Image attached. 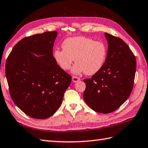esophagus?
<instances>
[{
    "mask_svg": "<svg viewBox=\"0 0 148 148\" xmlns=\"http://www.w3.org/2000/svg\"><path fill=\"white\" fill-rule=\"evenodd\" d=\"M80 80V78L78 77L77 76H72V82H79V81Z\"/></svg>",
    "mask_w": 148,
    "mask_h": 148,
    "instance_id": "34e87169",
    "label": "esophagus"
}]
</instances>
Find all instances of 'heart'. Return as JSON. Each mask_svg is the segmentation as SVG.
Masks as SVG:
<instances>
[{
    "mask_svg": "<svg viewBox=\"0 0 148 148\" xmlns=\"http://www.w3.org/2000/svg\"><path fill=\"white\" fill-rule=\"evenodd\" d=\"M63 50L56 49L53 53L55 62L64 71L71 69L75 58L76 64L72 69L74 74L84 72L93 75L103 67L107 56V47L103 42L85 36H76L65 40Z\"/></svg>",
    "mask_w": 148,
    "mask_h": 148,
    "instance_id": "b5f03b06",
    "label": "heart"
}]
</instances>
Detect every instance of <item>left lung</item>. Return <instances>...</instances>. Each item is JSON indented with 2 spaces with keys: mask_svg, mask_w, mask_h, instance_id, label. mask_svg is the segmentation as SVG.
Here are the masks:
<instances>
[{
  "mask_svg": "<svg viewBox=\"0 0 148 148\" xmlns=\"http://www.w3.org/2000/svg\"><path fill=\"white\" fill-rule=\"evenodd\" d=\"M105 34L108 43L106 59L99 72L83 80L86 83L83 99L93 110L109 114L119 108L131 94L137 62L122 39Z\"/></svg>",
  "mask_w": 148,
  "mask_h": 148,
  "instance_id": "obj_1",
  "label": "left lung"
}]
</instances>
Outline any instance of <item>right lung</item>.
Here are the masks:
<instances>
[{
  "mask_svg": "<svg viewBox=\"0 0 148 148\" xmlns=\"http://www.w3.org/2000/svg\"><path fill=\"white\" fill-rule=\"evenodd\" d=\"M57 33L45 32L24 38L14 46L5 62L11 99L26 115L37 119L50 117L57 111L71 83V75L54 59Z\"/></svg>",
  "mask_w": 148,
  "mask_h": 148,
  "instance_id": "add662e5",
  "label": "right lung"
}]
</instances>
